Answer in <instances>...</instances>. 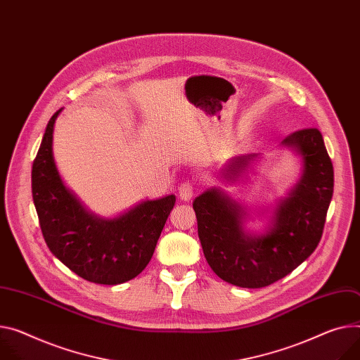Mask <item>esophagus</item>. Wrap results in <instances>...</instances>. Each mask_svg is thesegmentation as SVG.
<instances>
[{
  "mask_svg": "<svg viewBox=\"0 0 360 360\" xmlns=\"http://www.w3.org/2000/svg\"><path fill=\"white\" fill-rule=\"evenodd\" d=\"M193 195H195V186H193V183L188 181V180L183 181L180 184V187H179V196H180V199L187 202V200H190L193 198Z\"/></svg>",
  "mask_w": 360,
  "mask_h": 360,
  "instance_id": "1",
  "label": "esophagus"
}]
</instances>
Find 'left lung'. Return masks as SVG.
Instances as JSON below:
<instances>
[{"label":"left lung","mask_w":360,"mask_h":360,"mask_svg":"<svg viewBox=\"0 0 360 360\" xmlns=\"http://www.w3.org/2000/svg\"><path fill=\"white\" fill-rule=\"evenodd\" d=\"M283 144L302 157V176L276 207L271 229L261 236L242 228V207L217 188L193 202L203 254L213 272L242 288H262L284 278L317 248L333 196V164L317 128L290 134ZM254 155H240L226 165L225 179H236Z\"/></svg>","instance_id":"left-lung-1"}]
</instances>
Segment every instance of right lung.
<instances>
[{"label":"right lung","instance_id":"right-lung-1","mask_svg":"<svg viewBox=\"0 0 360 360\" xmlns=\"http://www.w3.org/2000/svg\"><path fill=\"white\" fill-rule=\"evenodd\" d=\"M60 110L46 127L32 169L33 202L43 238L51 254L84 280L122 284L148 265L176 196L143 202L110 220L88 213L62 183L53 160V127Z\"/></svg>","mask_w":360,"mask_h":360}]
</instances>
